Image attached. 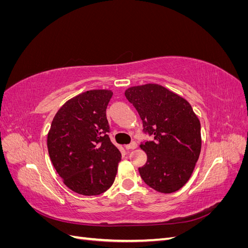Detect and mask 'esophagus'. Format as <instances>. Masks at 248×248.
Masks as SVG:
<instances>
[{"label":"esophagus","mask_w":248,"mask_h":248,"mask_svg":"<svg viewBox=\"0 0 248 248\" xmlns=\"http://www.w3.org/2000/svg\"><path fill=\"white\" fill-rule=\"evenodd\" d=\"M137 147H138L137 142H136V141H132L131 144L126 145V146H125V149H126V150H132V149H136Z\"/></svg>","instance_id":"1"}]
</instances>
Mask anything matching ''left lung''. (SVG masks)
<instances>
[{
	"mask_svg": "<svg viewBox=\"0 0 248 248\" xmlns=\"http://www.w3.org/2000/svg\"><path fill=\"white\" fill-rule=\"evenodd\" d=\"M136 108L145 133L152 140L141 141L147 162L139 168L151 188L170 193L183 187L191 177L202 147L201 123L189 102L156 84L131 87L125 91Z\"/></svg>",
	"mask_w": 248,
	"mask_h": 248,
	"instance_id": "obj_1",
	"label": "left lung"
}]
</instances>
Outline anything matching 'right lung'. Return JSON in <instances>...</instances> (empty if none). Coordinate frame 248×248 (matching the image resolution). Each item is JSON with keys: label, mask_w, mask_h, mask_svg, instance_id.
I'll use <instances>...</instances> for the list:
<instances>
[{"label": "right lung", "mask_w": 248, "mask_h": 248, "mask_svg": "<svg viewBox=\"0 0 248 248\" xmlns=\"http://www.w3.org/2000/svg\"><path fill=\"white\" fill-rule=\"evenodd\" d=\"M109 90H91L58 110L47 134L50 160L65 185L82 196H98L115 181L121 153L111 144L107 108Z\"/></svg>", "instance_id": "obj_1"}]
</instances>
